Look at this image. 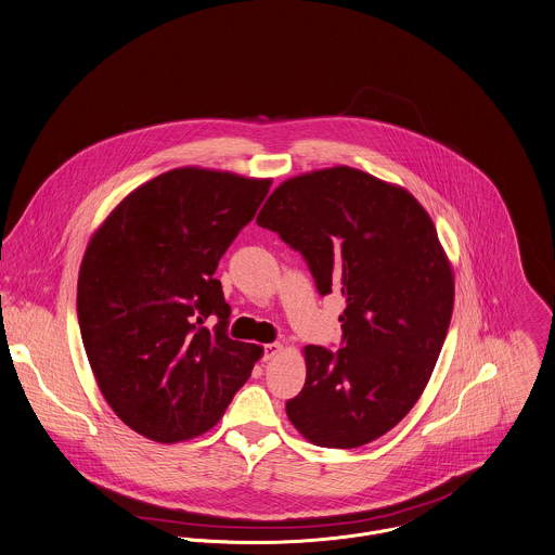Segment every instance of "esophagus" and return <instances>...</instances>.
I'll return each mask as SVG.
<instances>
[{
    "instance_id": "esophagus-1",
    "label": "esophagus",
    "mask_w": 555,
    "mask_h": 555,
    "mask_svg": "<svg viewBox=\"0 0 555 555\" xmlns=\"http://www.w3.org/2000/svg\"><path fill=\"white\" fill-rule=\"evenodd\" d=\"M280 352H282V344H280V341L267 344V346L262 348V358H264V360H271L273 356H278Z\"/></svg>"
}]
</instances>
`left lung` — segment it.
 Wrapping results in <instances>:
<instances>
[{
	"label": "left lung",
	"mask_w": 555,
	"mask_h": 555,
	"mask_svg": "<svg viewBox=\"0 0 555 555\" xmlns=\"http://www.w3.org/2000/svg\"><path fill=\"white\" fill-rule=\"evenodd\" d=\"M256 222L301 254L322 297L346 301L341 348H305L288 420L320 448L379 439L417 403L452 320L454 275L430 216L401 186L341 165L280 184Z\"/></svg>",
	"instance_id": "8db88e82"
}]
</instances>
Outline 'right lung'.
<instances>
[{
    "mask_svg": "<svg viewBox=\"0 0 555 555\" xmlns=\"http://www.w3.org/2000/svg\"><path fill=\"white\" fill-rule=\"evenodd\" d=\"M271 180L180 167L135 189L89 242L78 324L103 399L135 433L176 443L209 430L262 348L227 335L214 278ZM207 317L219 322L204 326Z\"/></svg>",
    "mask_w": 555,
    "mask_h": 555,
    "instance_id": "1",
    "label": "right lung"
}]
</instances>
